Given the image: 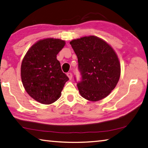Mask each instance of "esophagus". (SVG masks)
<instances>
[{
  "mask_svg": "<svg viewBox=\"0 0 148 148\" xmlns=\"http://www.w3.org/2000/svg\"><path fill=\"white\" fill-rule=\"evenodd\" d=\"M67 76L69 77V79H72V74L71 72H69V73H67Z\"/></svg>",
  "mask_w": 148,
  "mask_h": 148,
  "instance_id": "1",
  "label": "esophagus"
}]
</instances>
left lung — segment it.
Masks as SVG:
<instances>
[{"mask_svg":"<svg viewBox=\"0 0 148 148\" xmlns=\"http://www.w3.org/2000/svg\"><path fill=\"white\" fill-rule=\"evenodd\" d=\"M70 44L77 57L82 75L77 84L80 95L91 101L107 97L120 76V61L113 48L94 36L74 39Z\"/></svg>","mask_w":148,"mask_h":148,"instance_id":"1","label":"left lung"}]
</instances>
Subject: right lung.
Returning a JSON list of instances; mask_svg holds the SVG:
<instances>
[{"label":"right lung","mask_w":148,"mask_h":148,"mask_svg":"<svg viewBox=\"0 0 148 148\" xmlns=\"http://www.w3.org/2000/svg\"><path fill=\"white\" fill-rule=\"evenodd\" d=\"M65 41L47 38L32 45L24 57L21 68V79L28 95L42 104H51L61 95L69 79L61 71L58 53Z\"/></svg>","instance_id":"add662e5"}]
</instances>
